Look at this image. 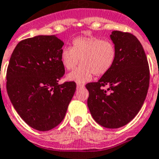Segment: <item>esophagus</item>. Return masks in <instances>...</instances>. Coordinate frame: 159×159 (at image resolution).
<instances>
[{"instance_id":"34e87169","label":"esophagus","mask_w":159,"mask_h":159,"mask_svg":"<svg viewBox=\"0 0 159 159\" xmlns=\"http://www.w3.org/2000/svg\"><path fill=\"white\" fill-rule=\"evenodd\" d=\"M83 88H84V85L80 84H77V85H76L77 89H83Z\"/></svg>"}]
</instances>
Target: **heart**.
<instances>
[{
    "mask_svg": "<svg viewBox=\"0 0 159 159\" xmlns=\"http://www.w3.org/2000/svg\"><path fill=\"white\" fill-rule=\"evenodd\" d=\"M116 57L114 44L93 36H81L75 39L73 47H66L61 52V62L68 70L80 67L68 75L66 79L78 84L89 81L95 75L106 74L113 66Z\"/></svg>",
    "mask_w": 159,
    "mask_h": 159,
    "instance_id": "obj_1",
    "label": "heart"
}]
</instances>
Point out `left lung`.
I'll list each match as a JSON object with an SVG mask.
<instances>
[{
  "label": "left lung",
  "mask_w": 159,
  "mask_h": 159,
  "mask_svg": "<svg viewBox=\"0 0 159 159\" xmlns=\"http://www.w3.org/2000/svg\"><path fill=\"white\" fill-rule=\"evenodd\" d=\"M111 39L116 50L115 62L98 82L86 84L88 107L98 124L119 128L134 119L144 104L149 69L144 48L135 35L114 31Z\"/></svg>",
  "instance_id": "8db88e82"
}]
</instances>
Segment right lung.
Wrapping results in <instances>:
<instances>
[{
    "mask_svg": "<svg viewBox=\"0 0 159 159\" xmlns=\"http://www.w3.org/2000/svg\"><path fill=\"white\" fill-rule=\"evenodd\" d=\"M64 43L53 35H37L20 41L13 51L6 73V89L12 105L27 124L45 132L65 117L76 84H59L65 68Z\"/></svg>",
    "mask_w": 159,
    "mask_h": 159,
    "instance_id": "right-lung-1",
    "label": "right lung"
}]
</instances>
